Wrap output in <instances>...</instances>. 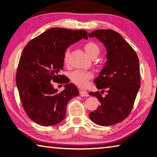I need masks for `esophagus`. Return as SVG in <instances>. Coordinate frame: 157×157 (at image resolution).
Instances as JSON below:
<instances>
[{
    "label": "esophagus",
    "mask_w": 157,
    "mask_h": 157,
    "mask_svg": "<svg viewBox=\"0 0 157 157\" xmlns=\"http://www.w3.org/2000/svg\"><path fill=\"white\" fill-rule=\"evenodd\" d=\"M79 94H80L81 96H89V94L87 91H84V90H79Z\"/></svg>",
    "instance_id": "34e87169"
}]
</instances>
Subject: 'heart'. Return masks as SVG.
I'll return each mask as SVG.
<instances>
[{
    "instance_id": "heart-1",
    "label": "heart",
    "mask_w": 157,
    "mask_h": 157,
    "mask_svg": "<svg viewBox=\"0 0 157 157\" xmlns=\"http://www.w3.org/2000/svg\"><path fill=\"white\" fill-rule=\"evenodd\" d=\"M84 50L87 53L89 56L93 58L95 57L100 52V48L98 45L94 41L86 42L84 45ZM69 55H70V50L69 48L66 49L64 53V61L67 62L68 59ZM93 77L91 73L86 72L82 71H75L71 73L69 75L71 81L79 87H84L87 85L88 81Z\"/></svg>"
}]
</instances>
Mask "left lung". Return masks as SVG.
Returning <instances> with one entry per match:
<instances>
[{"label": "left lung", "mask_w": 157, "mask_h": 157, "mask_svg": "<svg viewBox=\"0 0 157 157\" xmlns=\"http://www.w3.org/2000/svg\"><path fill=\"white\" fill-rule=\"evenodd\" d=\"M102 42L107 50V62L94 80L99 91L90 92L100 102L95 111L89 113L94 123L109 126L124 120L134 105L140 86L139 60L136 52L120 34L111 30H95L89 33Z\"/></svg>", "instance_id": "obj_1"}]
</instances>
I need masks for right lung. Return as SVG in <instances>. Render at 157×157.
<instances>
[{
	"label": "right lung",
	"instance_id": "right-lung-1",
	"mask_svg": "<svg viewBox=\"0 0 157 157\" xmlns=\"http://www.w3.org/2000/svg\"><path fill=\"white\" fill-rule=\"evenodd\" d=\"M82 39H88L84 30L53 28L28 42L23 49L17 86L26 113L36 123L43 126L59 123L65 118L68 101L79 95L75 85L59 73L66 48ZM52 81L66 83L65 89L58 92Z\"/></svg>",
	"mask_w": 157,
	"mask_h": 157
}]
</instances>
